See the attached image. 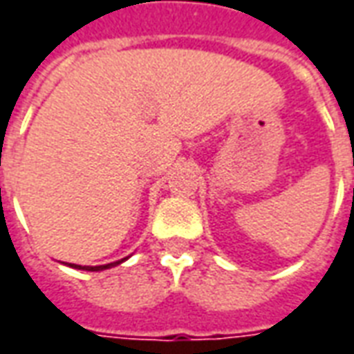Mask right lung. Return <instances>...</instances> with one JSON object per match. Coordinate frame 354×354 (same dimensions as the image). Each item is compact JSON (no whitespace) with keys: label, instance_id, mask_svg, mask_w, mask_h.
Returning <instances> with one entry per match:
<instances>
[{"label":"right lung","instance_id":"right-lung-1","mask_svg":"<svg viewBox=\"0 0 354 354\" xmlns=\"http://www.w3.org/2000/svg\"><path fill=\"white\" fill-rule=\"evenodd\" d=\"M126 259H120L117 263H109V264H101V266H80V264H68V266H73V268H78V270H88V272H100V270H107V268H113V266H117V264L124 263Z\"/></svg>","mask_w":354,"mask_h":354}]
</instances>
